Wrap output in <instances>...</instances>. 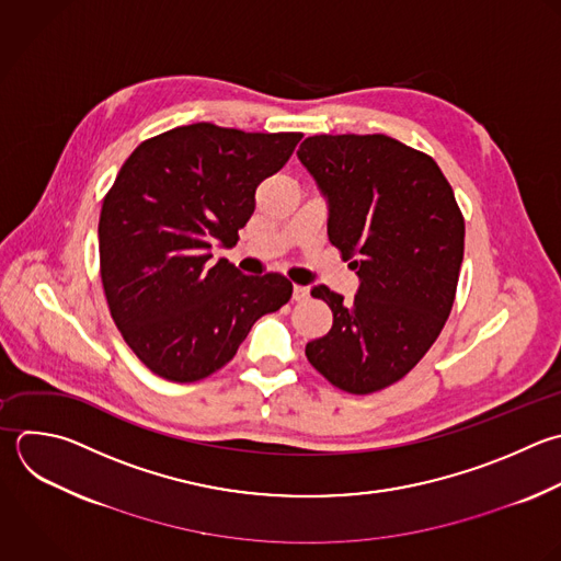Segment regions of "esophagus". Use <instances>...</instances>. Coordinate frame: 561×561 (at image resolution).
<instances>
[{
    "label": "esophagus",
    "instance_id": "34e87169",
    "mask_svg": "<svg viewBox=\"0 0 561 561\" xmlns=\"http://www.w3.org/2000/svg\"><path fill=\"white\" fill-rule=\"evenodd\" d=\"M309 296V287H305V285H294V300H305Z\"/></svg>",
    "mask_w": 561,
    "mask_h": 561
}]
</instances>
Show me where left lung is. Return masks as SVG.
<instances>
[{
	"instance_id": "left-lung-1",
	"label": "left lung",
	"mask_w": 561,
	"mask_h": 561,
	"mask_svg": "<svg viewBox=\"0 0 561 561\" xmlns=\"http://www.w3.org/2000/svg\"><path fill=\"white\" fill-rule=\"evenodd\" d=\"M300 162L329 199V241L359 276L351 302L311 289L333 311L309 364L351 394L405 377L436 342L454 298L465 219L438 164L383 134L311 136Z\"/></svg>"
}]
</instances>
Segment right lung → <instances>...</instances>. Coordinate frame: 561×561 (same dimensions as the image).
Segmentation results:
<instances>
[{
	"label": "right lung",
	"mask_w": 561,
	"mask_h": 561,
	"mask_svg": "<svg viewBox=\"0 0 561 561\" xmlns=\"http://www.w3.org/2000/svg\"><path fill=\"white\" fill-rule=\"evenodd\" d=\"M302 134H245L195 123L140 142L103 199L101 280L116 327L156 375L191 383L224 368L252 324L289 302L278 272L245 276L210 248H232L259 184Z\"/></svg>",
	"instance_id": "add662e5"
}]
</instances>
